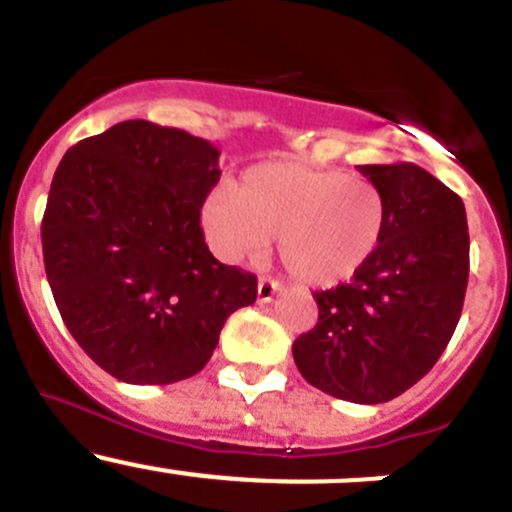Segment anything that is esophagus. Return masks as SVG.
I'll use <instances>...</instances> for the list:
<instances>
[{"mask_svg":"<svg viewBox=\"0 0 512 512\" xmlns=\"http://www.w3.org/2000/svg\"><path fill=\"white\" fill-rule=\"evenodd\" d=\"M277 292H280V285L275 280L260 277V282H257V302H272Z\"/></svg>","mask_w":512,"mask_h":512,"instance_id":"esophagus-1","label":"esophagus"}]
</instances>
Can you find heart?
I'll list each match as a JSON object with an SVG mask.
<instances>
[{
    "label": "heart",
    "mask_w": 512,
    "mask_h": 512,
    "mask_svg": "<svg viewBox=\"0 0 512 512\" xmlns=\"http://www.w3.org/2000/svg\"><path fill=\"white\" fill-rule=\"evenodd\" d=\"M386 220L389 203L374 180L297 160L250 165L200 208L205 237L225 260L262 255L277 237L289 275L319 289L354 280L374 260Z\"/></svg>",
    "instance_id": "obj_1"
}]
</instances>
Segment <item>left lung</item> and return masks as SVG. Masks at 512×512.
Returning <instances> with one entry per match:
<instances>
[{
  "instance_id": "8db88e82",
  "label": "left lung",
  "mask_w": 512,
  "mask_h": 512,
  "mask_svg": "<svg viewBox=\"0 0 512 512\" xmlns=\"http://www.w3.org/2000/svg\"><path fill=\"white\" fill-rule=\"evenodd\" d=\"M389 203L384 240L349 285L314 292L317 327L292 344L299 374L354 404L396 399L433 369L468 287L463 200L414 163L359 165Z\"/></svg>"
}]
</instances>
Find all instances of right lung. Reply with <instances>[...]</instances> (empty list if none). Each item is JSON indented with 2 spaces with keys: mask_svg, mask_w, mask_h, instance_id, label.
Here are the masks:
<instances>
[{
  "mask_svg": "<svg viewBox=\"0 0 512 512\" xmlns=\"http://www.w3.org/2000/svg\"><path fill=\"white\" fill-rule=\"evenodd\" d=\"M210 141L123 121L66 151L51 180L41 247L71 337L126 384L198 374L257 277L213 257L200 208L218 185Z\"/></svg>",
  "mask_w": 512,
  "mask_h": 512,
  "instance_id": "right-lung-1",
  "label": "right lung"
}]
</instances>
